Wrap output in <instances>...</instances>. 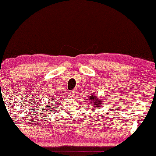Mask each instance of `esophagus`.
Returning <instances> with one entry per match:
<instances>
[{
    "mask_svg": "<svg viewBox=\"0 0 156 156\" xmlns=\"http://www.w3.org/2000/svg\"><path fill=\"white\" fill-rule=\"evenodd\" d=\"M76 94V91H71L70 92H69V96H70L71 97H74V96H75Z\"/></svg>",
    "mask_w": 156,
    "mask_h": 156,
    "instance_id": "34e87169",
    "label": "esophagus"
}]
</instances>
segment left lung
<instances>
[{
  "mask_svg": "<svg viewBox=\"0 0 156 156\" xmlns=\"http://www.w3.org/2000/svg\"><path fill=\"white\" fill-rule=\"evenodd\" d=\"M89 100L91 101H94V105H95L96 106H94V107H98V108H101V100H99V99L97 98V96L96 95H91V96L89 97Z\"/></svg>",
  "mask_w": 156,
  "mask_h": 156,
  "instance_id": "left-lung-1",
  "label": "left lung"
}]
</instances>
